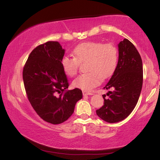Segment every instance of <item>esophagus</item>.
I'll use <instances>...</instances> for the list:
<instances>
[{"label": "esophagus", "mask_w": 160, "mask_h": 160, "mask_svg": "<svg viewBox=\"0 0 160 160\" xmlns=\"http://www.w3.org/2000/svg\"><path fill=\"white\" fill-rule=\"evenodd\" d=\"M82 94H83V95H92V92H86V91H83L82 92Z\"/></svg>", "instance_id": "esophagus-1"}]
</instances>
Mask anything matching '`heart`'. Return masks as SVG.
<instances>
[{"label": "heart", "mask_w": 160, "mask_h": 160, "mask_svg": "<svg viewBox=\"0 0 160 160\" xmlns=\"http://www.w3.org/2000/svg\"><path fill=\"white\" fill-rule=\"evenodd\" d=\"M74 57L65 56L61 64L65 73L70 77L77 74L80 63L87 61L88 72L80 75L72 82L75 88L90 91L99 85L102 78L112 75L117 67L118 51L112 43L87 42L74 48Z\"/></svg>", "instance_id": "1"}]
</instances>
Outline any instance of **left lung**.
Returning a JSON list of instances; mask_svg holds the SVG:
<instances>
[{
  "mask_svg": "<svg viewBox=\"0 0 160 160\" xmlns=\"http://www.w3.org/2000/svg\"><path fill=\"white\" fill-rule=\"evenodd\" d=\"M117 67L104 89H113L103 94L104 105L96 111L97 116L108 123H117L131 114L142 90L143 70L140 53L128 39L118 44Z\"/></svg>",
  "mask_w": 160,
  "mask_h": 160,
  "instance_id": "obj_1",
  "label": "left lung"
}]
</instances>
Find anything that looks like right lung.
<instances>
[{
	"instance_id": "add662e5",
	"label": "right lung",
	"mask_w": 160,
	"mask_h": 160,
	"mask_svg": "<svg viewBox=\"0 0 160 160\" xmlns=\"http://www.w3.org/2000/svg\"><path fill=\"white\" fill-rule=\"evenodd\" d=\"M64 53L58 42L38 46L29 54L22 72L32 107L43 120L52 124L66 121L82 97L80 89L67 90L69 83L61 64Z\"/></svg>"
}]
</instances>
